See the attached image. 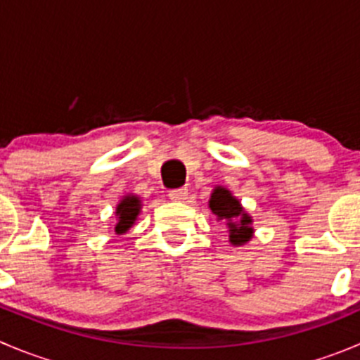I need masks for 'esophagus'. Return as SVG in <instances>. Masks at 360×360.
Returning <instances> with one entry per match:
<instances>
[{"mask_svg":"<svg viewBox=\"0 0 360 360\" xmlns=\"http://www.w3.org/2000/svg\"><path fill=\"white\" fill-rule=\"evenodd\" d=\"M167 196H169V200H173V201H184L187 198V189L186 187H180V189H171Z\"/></svg>","mask_w":360,"mask_h":360,"instance_id":"1","label":"esophagus"}]
</instances>
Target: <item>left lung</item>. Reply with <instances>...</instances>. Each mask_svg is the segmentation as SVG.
<instances>
[{"label": "left lung", "mask_w": 360, "mask_h": 360, "mask_svg": "<svg viewBox=\"0 0 360 360\" xmlns=\"http://www.w3.org/2000/svg\"><path fill=\"white\" fill-rule=\"evenodd\" d=\"M210 210L217 215L219 221H226L229 231V242L233 245H244L252 238V219L245 214L240 201L224 187H215L208 201Z\"/></svg>", "instance_id": "obj_1"}]
</instances>
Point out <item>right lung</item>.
<instances>
[{
  "label": "right lung",
  "mask_w": 360,
  "mask_h": 360,
  "mask_svg": "<svg viewBox=\"0 0 360 360\" xmlns=\"http://www.w3.org/2000/svg\"><path fill=\"white\" fill-rule=\"evenodd\" d=\"M139 212H141V200H139L138 196H132V194H129V196L123 198L122 201L118 203V207H116V217H118V221H116V226H115V233L116 235H123L129 231V228H132V224L136 222V219H138Z\"/></svg>",
  "instance_id": "obj_1"
}]
</instances>
